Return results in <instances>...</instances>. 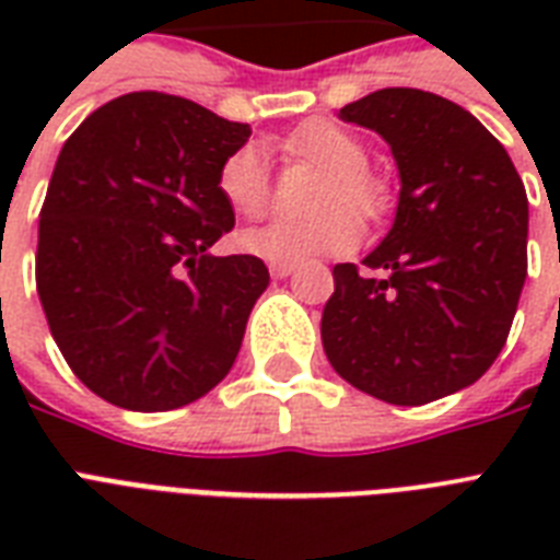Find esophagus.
<instances>
[{
    "mask_svg": "<svg viewBox=\"0 0 560 560\" xmlns=\"http://www.w3.org/2000/svg\"><path fill=\"white\" fill-rule=\"evenodd\" d=\"M290 272H296V264H270L272 279H288Z\"/></svg>",
    "mask_w": 560,
    "mask_h": 560,
    "instance_id": "1",
    "label": "esophagus"
}]
</instances>
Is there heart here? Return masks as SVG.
Returning <instances> with one entry per match:
<instances>
[{
  "label": "heart",
  "mask_w": 560,
  "mask_h": 560,
  "mask_svg": "<svg viewBox=\"0 0 560 560\" xmlns=\"http://www.w3.org/2000/svg\"><path fill=\"white\" fill-rule=\"evenodd\" d=\"M290 151L328 171L316 197L319 214L305 220L279 218L244 229L237 246L270 264H299L319 255H346L360 241V220L381 218L389 191L369 174V151L358 136L334 121H311L290 136ZM218 191L241 218H258L270 206V165L261 144L246 142L229 153L218 171Z\"/></svg>",
  "instance_id": "obj_1"
}]
</instances>
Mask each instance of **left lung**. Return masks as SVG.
<instances>
[{"label":"left lung","mask_w":560,"mask_h":560,"mask_svg":"<svg viewBox=\"0 0 560 560\" xmlns=\"http://www.w3.org/2000/svg\"><path fill=\"white\" fill-rule=\"evenodd\" d=\"M389 144L400 194L381 246L334 267L323 349L372 398L418 407L465 389L503 351L526 281L529 200L509 153L468 109L409 86L346 104Z\"/></svg>","instance_id":"left-lung-1"}]
</instances>
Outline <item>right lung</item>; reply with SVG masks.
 <instances>
[{"instance_id":"right-lung-1","label":"right lung","mask_w":560,"mask_h":560,"mask_svg":"<svg viewBox=\"0 0 560 560\" xmlns=\"http://www.w3.org/2000/svg\"><path fill=\"white\" fill-rule=\"evenodd\" d=\"M249 125L127 92L66 139L39 211L37 293L83 386L133 412L202 398L235 363L270 272L209 253L235 226L218 171Z\"/></svg>"}]
</instances>
